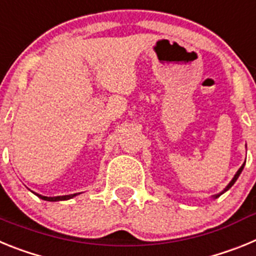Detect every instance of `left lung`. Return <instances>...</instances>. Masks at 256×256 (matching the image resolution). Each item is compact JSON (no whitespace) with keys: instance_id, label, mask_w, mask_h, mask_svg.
Here are the masks:
<instances>
[{"instance_id":"8db88e82","label":"left lung","mask_w":256,"mask_h":256,"mask_svg":"<svg viewBox=\"0 0 256 256\" xmlns=\"http://www.w3.org/2000/svg\"><path fill=\"white\" fill-rule=\"evenodd\" d=\"M244 166H245V162H244V164H242V165H241V168H240V169H238V170H237V173H236V174H234V178H232V180H230V183H228V186H227V187H226V188H224V190H223V192H220V194H218V195H216V196H212V198H219V196H220V195H222V194H224V192H226V191H228V190H230V187L234 186V182H236V180H237V178H238V177H240V174H241V172H242Z\"/></svg>"}]
</instances>
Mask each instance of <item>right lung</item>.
Segmentation results:
<instances>
[{
    "label": "right lung",
    "instance_id": "right-lung-1",
    "mask_svg": "<svg viewBox=\"0 0 256 256\" xmlns=\"http://www.w3.org/2000/svg\"><path fill=\"white\" fill-rule=\"evenodd\" d=\"M78 194H73V195H65V196H54V198H47V196H42V195H38L37 196L40 198H42V200H46V201H62V200H69V198H74V196H76Z\"/></svg>",
    "mask_w": 256,
    "mask_h": 256
}]
</instances>
